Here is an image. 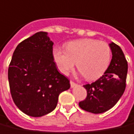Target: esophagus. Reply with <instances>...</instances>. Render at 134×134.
Returning <instances> with one entry per match:
<instances>
[{
	"instance_id": "1",
	"label": "esophagus",
	"mask_w": 134,
	"mask_h": 134,
	"mask_svg": "<svg viewBox=\"0 0 134 134\" xmlns=\"http://www.w3.org/2000/svg\"><path fill=\"white\" fill-rule=\"evenodd\" d=\"M70 86H71V88H74L75 86H76L77 84L75 83H74L73 81H70Z\"/></svg>"
}]
</instances>
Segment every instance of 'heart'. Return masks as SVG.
<instances>
[{"label":"heart","instance_id":"b5f03b06","mask_svg":"<svg viewBox=\"0 0 134 134\" xmlns=\"http://www.w3.org/2000/svg\"><path fill=\"white\" fill-rule=\"evenodd\" d=\"M65 50L60 48L53 50L54 61L64 75H68L76 62L77 68L84 78L94 80L102 76L109 66L111 48L106 42L80 39L69 42Z\"/></svg>","mask_w":134,"mask_h":134}]
</instances>
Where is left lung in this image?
Segmentation results:
<instances>
[{"label": "left lung", "mask_w": 134, "mask_h": 134, "mask_svg": "<svg viewBox=\"0 0 134 134\" xmlns=\"http://www.w3.org/2000/svg\"><path fill=\"white\" fill-rule=\"evenodd\" d=\"M113 57L102 76L95 82L84 85L87 91L85 100L79 102L81 109L99 114L115 106L125 91L128 63L119 46L109 43Z\"/></svg>", "instance_id": "left-lung-1"}]
</instances>
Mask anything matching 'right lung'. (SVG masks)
Here are the masks:
<instances>
[{"label":"right lung","instance_id":"add662e5","mask_svg":"<svg viewBox=\"0 0 134 134\" xmlns=\"http://www.w3.org/2000/svg\"><path fill=\"white\" fill-rule=\"evenodd\" d=\"M46 32H39L16 46L8 70L10 91L15 104L26 115L41 117L52 112L59 95L70 88L59 72L53 45Z\"/></svg>","mask_w":134,"mask_h":134}]
</instances>
